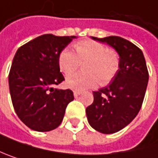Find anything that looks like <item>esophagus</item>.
<instances>
[{
	"instance_id": "1",
	"label": "esophagus",
	"mask_w": 158,
	"mask_h": 158,
	"mask_svg": "<svg viewBox=\"0 0 158 158\" xmlns=\"http://www.w3.org/2000/svg\"><path fill=\"white\" fill-rule=\"evenodd\" d=\"M73 95H74V98H77V97H79L81 95V91H74Z\"/></svg>"
}]
</instances>
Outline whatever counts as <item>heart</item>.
Wrapping results in <instances>:
<instances>
[{
    "label": "heart",
    "mask_w": 158,
    "mask_h": 158,
    "mask_svg": "<svg viewBox=\"0 0 158 158\" xmlns=\"http://www.w3.org/2000/svg\"><path fill=\"white\" fill-rule=\"evenodd\" d=\"M76 53L69 48H63L58 58L60 70L69 75L77 69L81 62H85V72L69 76L66 85L72 89L83 90L100 85H107L117 75L120 60L118 54L98 41L81 40L74 45Z\"/></svg>",
    "instance_id": "heart-1"
}]
</instances>
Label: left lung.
<instances>
[{"label": "left lung", "mask_w": 158, "mask_h": 158, "mask_svg": "<svg viewBox=\"0 0 158 158\" xmlns=\"http://www.w3.org/2000/svg\"><path fill=\"white\" fill-rule=\"evenodd\" d=\"M114 48L120 65L115 78L94 91V102L85 110L89 124L98 131L110 134L120 131L141 110L149 78L143 51L129 40L117 36L92 37Z\"/></svg>", "instance_id": "obj_1"}]
</instances>
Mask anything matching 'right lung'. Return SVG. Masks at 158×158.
<instances>
[{
	"label": "right lung",
	"mask_w": 158,
	"mask_h": 158,
	"mask_svg": "<svg viewBox=\"0 0 158 158\" xmlns=\"http://www.w3.org/2000/svg\"><path fill=\"white\" fill-rule=\"evenodd\" d=\"M74 38L45 34L21 46L15 55L9 73L13 106L19 118L34 131L56 129L74 98L70 89L51 87L64 81L58 58Z\"/></svg>",
	"instance_id": "1"
}]
</instances>
